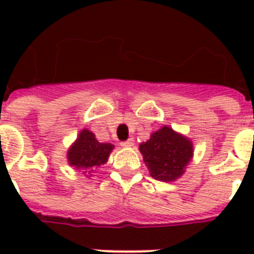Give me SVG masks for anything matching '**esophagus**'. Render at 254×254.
<instances>
[{
    "mask_svg": "<svg viewBox=\"0 0 254 254\" xmlns=\"http://www.w3.org/2000/svg\"><path fill=\"white\" fill-rule=\"evenodd\" d=\"M133 144H134V138H127L125 141H121V145L122 147H132Z\"/></svg>",
    "mask_w": 254,
    "mask_h": 254,
    "instance_id": "1",
    "label": "esophagus"
}]
</instances>
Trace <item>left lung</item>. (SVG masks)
I'll list each match as a JSON object with an SVG mask.
<instances>
[{
    "label": "left lung",
    "instance_id": "obj_1",
    "mask_svg": "<svg viewBox=\"0 0 254 254\" xmlns=\"http://www.w3.org/2000/svg\"><path fill=\"white\" fill-rule=\"evenodd\" d=\"M145 165L155 180L170 182L184 174L185 166L190 162L193 147L187 137L163 127L151 134V138L140 144Z\"/></svg>",
    "mask_w": 254,
    "mask_h": 254
}]
</instances>
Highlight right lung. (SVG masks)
Wrapping results in <instances>:
<instances>
[{
  "label": "right lung",
  "mask_w": 254,
  "mask_h": 254,
  "mask_svg": "<svg viewBox=\"0 0 254 254\" xmlns=\"http://www.w3.org/2000/svg\"><path fill=\"white\" fill-rule=\"evenodd\" d=\"M113 148H114L113 144L99 143L95 138L94 133L84 129L80 132L76 143L69 149L67 160L69 165L74 166L76 169L92 170L105 165Z\"/></svg>",
  "instance_id": "add662e5"
}]
</instances>
